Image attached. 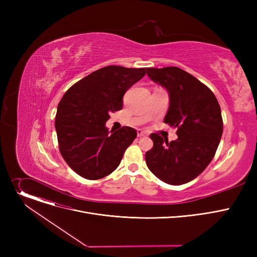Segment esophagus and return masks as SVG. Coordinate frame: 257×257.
Listing matches in <instances>:
<instances>
[{
    "label": "esophagus",
    "mask_w": 257,
    "mask_h": 257,
    "mask_svg": "<svg viewBox=\"0 0 257 257\" xmlns=\"http://www.w3.org/2000/svg\"><path fill=\"white\" fill-rule=\"evenodd\" d=\"M147 132L146 131H144V130H142V129H138V137H145V136H147Z\"/></svg>",
    "instance_id": "34e87169"
}]
</instances>
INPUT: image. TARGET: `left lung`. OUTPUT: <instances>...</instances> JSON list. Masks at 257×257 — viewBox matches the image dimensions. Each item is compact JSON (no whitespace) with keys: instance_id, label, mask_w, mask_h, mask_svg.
Wrapping results in <instances>:
<instances>
[{"instance_id":"left-lung-1","label":"left lung","mask_w":257,"mask_h":257,"mask_svg":"<svg viewBox=\"0 0 257 257\" xmlns=\"http://www.w3.org/2000/svg\"><path fill=\"white\" fill-rule=\"evenodd\" d=\"M147 75L169 92L164 121L177 128L178 139L169 143L152 133L153 148L146 153V164L161 181L187 183L205 170L218 149L223 133L221 107L206 85L177 66L147 67Z\"/></svg>"}]
</instances>
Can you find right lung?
Returning a JSON list of instances; mask_svg holds the SVG:
<instances>
[{
  "instance_id": "right-lung-1",
  "label": "right lung",
  "mask_w": 257,
  "mask_h": 257,
  "mask_svg": "<svg viewBox=\"0 0 257 257\" xmlns=\"http://www.w3.org/2000/svg\"><path fill=\"white\" fill-rule=\"evenodd\" d=\"M147 69L109 65L94 71L66 90L57 107L55 129L59 151L81 177L101 179L119 165L137 130L108 131L109 113L123 108L125 92L146 75Z\"/></svg>"
}]
</instances>
